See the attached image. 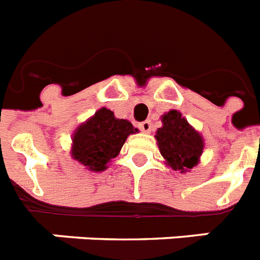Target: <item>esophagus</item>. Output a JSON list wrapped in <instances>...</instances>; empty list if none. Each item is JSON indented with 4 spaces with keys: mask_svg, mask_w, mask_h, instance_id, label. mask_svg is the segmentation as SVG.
Here are the masks:
<instances>
[{
    "mask_svg": "<svg viewBox=\"0 0 260 260\" xmlns=\"http://www.w3.org/2000/svg\"><path fill=\"white\" fill-rule=\"evenodd\" d=\"M139 128H140L143 132H145V134H148V132H151V128H152L151 121H149V120H145V121L139 124Z\"/></svg>",
    "mask_w": 260,
    "mask_h": 260,
    "instance_id": "obj_1",
    "label": "esophagus"
}]
</instances>
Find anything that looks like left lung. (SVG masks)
Here are the masks:
<instances>
[{"label":"left lung","mask_w":260,"mask_h":260,"mask_svg":"<svg viewBox=\"0 0 260 260\" xmlns=\"http://www.w3.org/2000/svg\"><path fill=\"white\" fill-rule=\"evenodd\" d=\"M163 126L156 132L160 153L174 170L185 172L199 161L203 152L200 135L181 116L180 112L170 111L161 117Z\"/></svg>","instance_id":"8db88e82"}]
</instances>
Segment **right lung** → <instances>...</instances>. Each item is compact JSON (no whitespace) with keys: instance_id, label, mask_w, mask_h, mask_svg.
Masks as SVG:
<instances>
[{"instance_id":"obj_1","label":"right lung","mask_w":260,"mask_h":260,"mask_svg":"<svg viewBox=\"0 0 260 260\" xmlns=\"http://www.w3.org/2000/svg\"><path fill=\"white\" fill-rule=\"evenodd\" d=\"M137 132L124 119H116L113 112L101 108L92 119L77 128L73 136V159L90 171H104L107 164L119 155L126 137Z\"/></svg>"}]
</instances>
